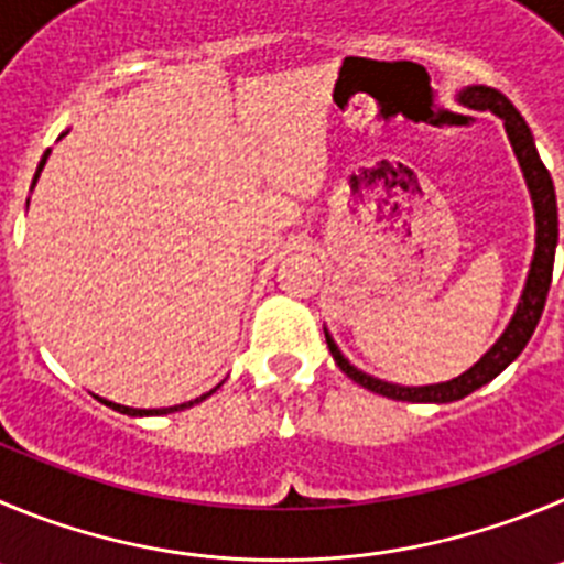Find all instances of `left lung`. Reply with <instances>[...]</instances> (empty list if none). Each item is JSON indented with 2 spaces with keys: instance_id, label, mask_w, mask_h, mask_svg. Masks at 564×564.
Segmentation results:
<instances>
[{
  "instance_id": "obj_1",
  "label": "left lung",
  "mask_w": 564,
  "mask_h": 564,
  "mask_svg": "<svg viewBox=\"0 0 564 564\" xmlns=\"http://www.w3.org/2000/svg\"><path fill=\"white\" fill-rule=\"evenodd\" d=\"M459 102L473 110H492V113L503 119V128H507V135L509 141H512V150L514 155H518L520 170H523L525 186H529L531 203H534V223H536L534 258H531V270H529V278H525V286H523V294H520L518 308H514L512 319H509L501 339L489 347L487 354H484L470 370L462 372L459 378H451V381L429 383V387H401V383H387L381 381V378L367 376V372L356 370V367L341 356L336 341L330 339V334L325 330V341H328V350L330 356H334L336 365H339V370L345 372L347 378H354L356 383H361L365 389H370V392L383 394V398H392V401L454 403V401H462L465 394L476 392L478 387L489 383L496 376H501V372L507 370L520 354H523V347L529 345L536 323H540V317H543L545 297H549L551 272H554L556 239H560V219H556L554 181H551L545 163L540 161V152H536L534 147V135H531L529 124H525L523 116L518 113V108H514L501 91H496V88L467 86L459 91Z\"/></svg>"
}]
</instances>
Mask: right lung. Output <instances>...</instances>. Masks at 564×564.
<instances>
[{"label": "right lung", "mask_w": 564, "mask_h": 564, "mask_svg": "<svg viewBox=\"0 0 564 564\" xmlns=\"http://www.w3.org/2000/svg\"><path fill=\"white\" fill-rule=\"evenodd\" d=\"M46 158H50V150H46V152H44V158H41V163H39V172H35V181H39L41 170H44ZM35 181H33V186H35ZM210 392H214V389H210ZM210 392L199 394V398H194V401H188V403H181V406H170V409H130V406H122V403H110V401H102V398H99V401H102L105 406L116 409V412H119V414H128V417H144V414H147V417H150V414H170V412H183V409H188V406H194V403L205 401V398H208Z\"/></svg>", "instance_id": "obj_1"}]
</instances>
